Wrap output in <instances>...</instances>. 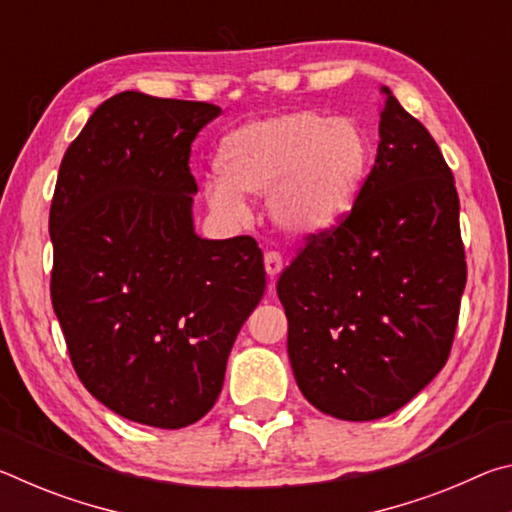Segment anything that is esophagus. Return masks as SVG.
Listing matches in <instances>:
<instances>
[{
  "label": "esophagus",
  "instance_id": "34e87169",
  "mask_svg": "<svg viewBox=\"0 0 512 512\" xmlns=\"http://www.w3.org/2000/svg\"><path fill=\"white\" fill-rule=\"evenodd\" d=\"M264 266H266L268 277L275 280V277L280 275V271L284 268V259L280 253H277V250H268V253L264 255Z\"/></svg>",
  "mask_w": 512,
  "mask_h": 512
}]
</instances>
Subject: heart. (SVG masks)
Here are the masks:
<instances>
[{"mask_svg":"<svg viewBox=\"0 0 512 512\" xmlns=\"http://www.w3.org/2000/svg\"><path fill=\"white\" fill-rule=\"evenodd\" d=\"M372 144L354 119L293 110L255 119L219 146L221 178L207 183L216 212L239 214L241 194H271V214L284 230L323 232L343 221L368 176Z\"/></svg>","mask_w":512,"mask_h":512,"instance_id":"heart-1","label":"heart"}]
</instances>
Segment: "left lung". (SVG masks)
<instances>
[{
    "mask_svg": "<svg viewBox=\"0 0 512 512\" xmlns=\"http://www.w3.org/2000/svg\"><path fill=\"white\" fill-rule=\"evenodd\" d=\"M384 92L357 203L334 228L309 232L277 280L298 388L352 422L402 409L443 370L467 280L452 169Z\"/></svg>",
    "mask_w": 512,
    "mask_h": 512,
    "instance_id": "1",
    "label": "left lung"
}]
</instances>
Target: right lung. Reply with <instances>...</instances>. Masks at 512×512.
I'll return each mask as SVG.
<instances>
[{
	"label": "right lung",
	"instance_id": "1",
	"mask_svg": "<svg viewBox=\"0 0 512 512\" xmlns=\"http://www.w3.org/2000/svg\"><path fill=\"white\" fill-rule=\"evenodd\" d=\"M219 106L119 92L60 162L51 305L83 386L126 420L194 424L266 289L253 237L194 232L192 142Z\"/></svg>",
	"mask_w": 512,
	"mask_h": 512
}]
</instances>
